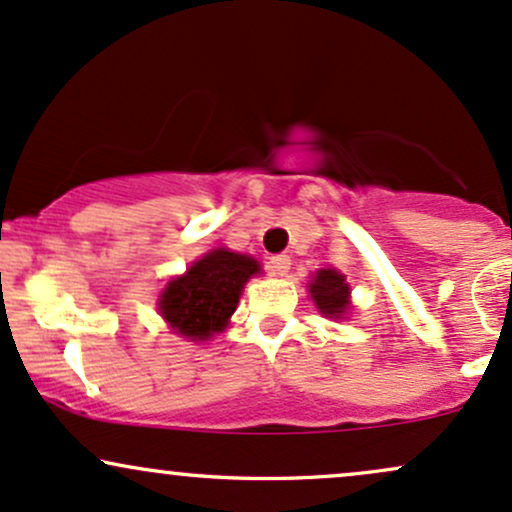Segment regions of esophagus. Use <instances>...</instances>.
Wrapping results in <instances>:
<instances>
[{
  "instance_id": "esophagus-1",
  "label": "esophagus",
  "mask_w": 512,
  "mask_h": 512,
  "mask_svg": "<svg viewBox=\"0 0 512 512\" xmlns=\"http://www.w3.org/2000/svg\"><path fill=\"white\" fill-rule=\"evenodd\" d=\"M290 266H292L290 256H285V254L270 256V261H268V273H270V275H287V273H290Z\"/></svg>"
}]
</instances>
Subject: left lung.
<instances>
[{
	"label": "left lung",
	"instance_id": "8db88e82",
	"mask_svg": "<svg viewBox=\"0 0 512 512\" xmlns=\"http://www.w3.org/2000/svg\"><path fill=\"white\" fill-rule=\"evenodd\" d=\"M311 299H314L321 314L340 318L350 309V287L345 285V278L338 273V270H318L316 278L311 280L309 285Z\"/></svg>",
	"mask_w": 512,
	"mask_h": 512
}]
</instances>
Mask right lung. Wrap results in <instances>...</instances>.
Segmentation results:
<instances>
[{
	"mask_svg": "<svg viewBox=\"0 0 512 512\" xmlns=\"http://www.w3.org/2000/svg\"><path fill=\"white\" fill-rule=\"evenodd\" d=\"M261 266L251 256L215 249L196 261L182 278L167 282L160 297V314L179 335L206 340L227 326L244 282Z\"/></svg>",
	"mask_w": 512,
	"mask_h": 512,
	"instance_id": "1",
	"label": "right lung"
}]
</instances>
